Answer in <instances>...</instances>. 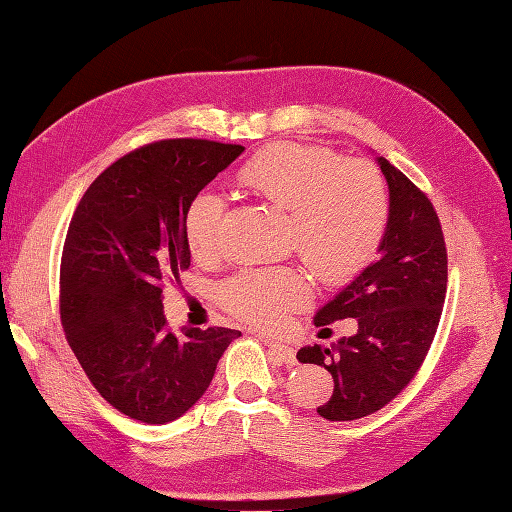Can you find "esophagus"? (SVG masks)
<instances>
[{
  "label": "esophagus",
  "instance_id": "1",
  "mask_svg": "<svg viewBox=\"0 0 512 512\" xmlns=\"http://www.w3.org/2000/svg\"><path fill=\"white\" fill-rule=\"evenodd\" d=\"M258 337L265 339V344H267V348H269V352H271V356H273L275 361L286 363V365L297 363V352H294L292 346H288L284 342H277V339H269V337L260 335V333H258Z\"/></svg>",
  "mask_w": 512,
  "mask_h": 512
}]
</instances>
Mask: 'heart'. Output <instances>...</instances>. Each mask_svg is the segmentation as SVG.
<instances>
[{
	"label": "heart",
	"instance_id": "obj_1",
	"mask_svg": "<svg viewBox=\"0 0 512 512\" xmlns=\"http://www.w3.org/2000/svg\"><path fill=\"white\" fill-rule=\"evenodd\" d=\"M243 183L267 203L288 211V237L327 280H344L365 267L389 222V190L376 166L342 162L329 149L282 145L260 153L241 173ZM226 198L200 190L185 211V239L194 256H211L222 241ZM220 299L245 320L273 327L312 299L299 267L245 269L220 286Z\"/></svg>",
	"mask_w": 512,
	"mask_h": 512
}]
</instances>
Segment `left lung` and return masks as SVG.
<instances>
[{"label": "left lung", "instance_id": "1", "mask_svg": "<svg viewBox=\"0 0 512 512\" xmlns=\"http://www.w3.org/2000/svg\"><path fill=\"white\" fill-rule=\"evenodd\" d=\"M389 185V222L380 258L320 307L314 324L356 320L352 337L305 346L301 363L329 371L335 389L318 414L354 421L389 404L423 365L446 297V245L431 200L389 160L376 158Z\"/></svg>", "mask_w": 512, "mask_h": 512}]
</instances>
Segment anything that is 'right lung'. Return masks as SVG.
<instances>
[{
    "label": "right lung",
    "instance_id": "right-lung-1",
    "mask_svg": "<svg viewBox=\"0 0 512 512\" xmlns=\"http://www.w3.org/2000/svg\"><path fill=\"white\" fill-rule=\"evenodd\" d=\"M245 147L170 138L119 158L89 185L61 254V324L96 391L164 425L205 395L241 331L166 327L162 288L190 267L185 211Z\"/></svg>",
    "mask_w": 512,
    "mask_h": 512
}]
</instances>
